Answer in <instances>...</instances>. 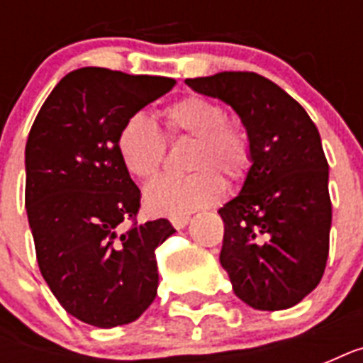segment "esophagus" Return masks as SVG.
<instances>
[{"label":"esophagus","mask_w":363,"mask_h":363,"mask_svg":"<svg viewBox=\"0 0 363 363\" xmlns=\"http://www.w3.org/2000/svg\"><path fill=\"white\" fill-rule=\"evenodd\" d=\"M188 222H190V216H173L171 218V226L175 228V230H182Z\"/></svg>","instance_id":"1"}]
</instances>
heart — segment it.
Instances as JSON below:
<instances>
[{
	"instance_id": "b5f03b06",
	"label": "heart",
	"mask_w": 363,
	"mask_h": 363,
	"mask_svg": "<svg viewBox=\"0 0 363 363\" xmlns=\"http://www.w3.org/2000/svg\"><path fill=\"white\" fill-rule=\"evenodd\" d=\"M167 137H194L192 175H165L145 190V207L158 216H188L224 196V179L241 181L250 165V139L239 122L226 118L215 99L188 94L164 111ZM116 148L125 171L147 181L158 173L165 156V137L145 113H133L118 131Z\"/></svg>"
}]
</instances>
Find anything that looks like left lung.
<instances>
[{
    "instance_id": "obj_1",
    "label": "left lung",
    "mask_w": 363,
    "mask_h": 363,
    "mask_svg": "<svg viewBox=\"0 0 363 363\" xmlns=\"http://www.w3.org/2000/svg\"><path fill=\"white\" fill-rule=\"evenodd\" d=\"M186 84L230 105L250 139L241 192L218 211L233 292L259 311L294 307L318 286L330 252L328 162L315 122L258 73L222 71Z\"/></svg>"
}]
</instances>
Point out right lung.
Returning <instances> with one entry per match:
<instances>
[{
	"mask_svg": "<svg viewBox=\"0 0 363 363\" xmlns=\"http://www.w3.org/2000/svg\"><path fill=\"white\" fill-rule=\"evenodd\" d=\"M175 84L81 67L56 84L28 135L26 211L37 264L60 305L90 326L130 324L156 298V248L175 230L165 218L135 222L141 190L116 139L128 116Z\"/></svg>",
	"mask_w": 363,
	"mask_h": 363,
	"instance_id": "right-lung-1",
	"label": "right lung"
}]
</instances>
